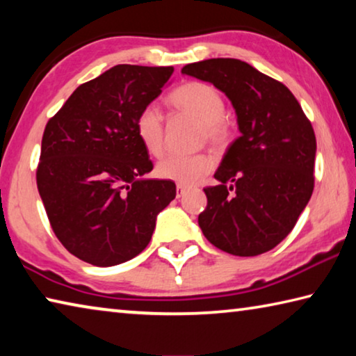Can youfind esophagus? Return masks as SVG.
Listing matches in <instances>:
<instances>
[{
    "label": "esophagus",
    "mask_w": 356,
    "mask_h": 356,
    "mask_svg": "<svg viewBox=\"0 0 356 356\" xmlns=\"http://www.w3.org/2000/svg\"><path fill=\"white\" fill-rule=\"evenodd\" d=\"M186 190H188V188H186V186L185 185H177L176 186V195H177V197H182L184 195H185V193H186Z\"/></svg>",
    "instance_id": "34e87169"
}]
</instances>
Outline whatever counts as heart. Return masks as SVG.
Instances as JSON below:
<instances>
[{"label":"heart","instance_id":"b5f03b06","mask_svg":"<svg viewBox=\"0 0 356 356\" xmlns=\"http://www.w3.org/2000/svg\"><path fill=\"white\" fill-rule=\"evenodd\" d=\"M170 104L179 110L190 113L200 119L204 127V136L222 146L231 135L225 120V100L218 89L207 83L190 81L170 94ZM135 134L141 146L150 155H160L163 149V116L155 105H146L138 113L135 120ZM213 160L206 154L195 155H168L156 165L159 177L172 180L180 185H195L212 171Z\"/></svg>","mask_w":356,"mask_h":356}]
</instances>
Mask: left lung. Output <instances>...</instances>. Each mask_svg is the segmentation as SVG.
<instances>
[{"mask_svg":"<svg viewBox=\"0 0 356 356\" xmlns=\"http://www.w3.org/2000/svg\"><path fill=\"white\" fill-rule=\"evenodd\" d=\"M184 75L212 83L237 114L240 136L207 186L200 227L234 256L273 250L292 231L314 190L316 135L284 84L248 63L213 58L186 64Z\"/></svg>","mask_w":356,"mask_h":356,"instance_id":"8db88e82","label":"left lung"}]
</instances>
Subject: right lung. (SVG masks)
Wrapping results in <instances>:
<instances>
[{
  "label": "right lung",
  "mask_w": 356,
  "mask_h": 356,
  "mask_svg": "<svg viewBox=\"0 0 356 356\" xmlns=\"http://www.w3.org/2000/svg\"><path fill=\"white\" fill-rule=\"evenodd\" d=\"M172 67L119 64L78 86L42 138L38 188L64 248L111 267L140 254L156 215L176 197L172 180L144 177L152 161L135 134L144 106Z\"/></svg>",
  "instance_id": "obj_1"
}]
</instances>
